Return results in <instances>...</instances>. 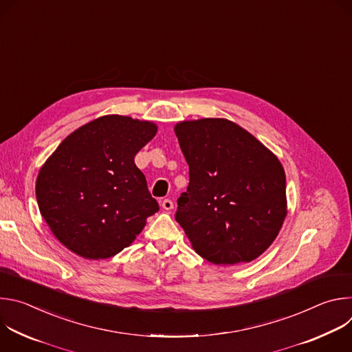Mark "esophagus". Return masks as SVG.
<instances>
[{
  "label": "esophagus",
  "instance_id": "obj_1",
  "mask_svg": "<svg viewBox=\"0 0 352 352\" xmlns=\"http://www.w3.org/2000/svg\"><path fill=\"white\" fill-rule=\"evenodd\" d=\"M162 206H163L164 210H171L174 208V204H173L171 199H164L162 202Z\"/></svg>",
  "mask_w": 352,
  "mask_h": 352
}]
</instances>
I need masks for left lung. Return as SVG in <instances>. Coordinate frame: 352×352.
I'll return each instance as SVG.
<instances>
[{
    "label": "left lung",
    "instance_id": "8db88e82",
    "mask_svg": "<svg viewBox=\"0 0 352 352\" xmlns=\"http://www.w3.org/2000/svg\"><path fill=\"white\" fill-rule=\"evenodd\" d=\"M174 131L189 166L175 220L195 252L224 266L256 259L287 216L281 163L255 136L224 118L184 121Z\"/></svg>",
    "mask_w": 352,
    "mask_h": 352
}]
</instances>
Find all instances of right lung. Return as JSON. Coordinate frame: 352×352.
Segmentation results:
<instances>
[{"label": "right lung", "instance_id": "right-lung-1", "mask_svg": "<svg viewBox=\"0 0 352 352\" xmlns=\"http://www.w3.org/2000/svg\"><path fill=\"white\" fill-rule=\"evenodd\" d=\"M156 132V124L148 121L100 117L67 136L40 168V213L74 254L94 261L111 258L159 212L133 160Z\"/></svg>", "mask_w": 352, "mask_h": 352}]
</instances>
